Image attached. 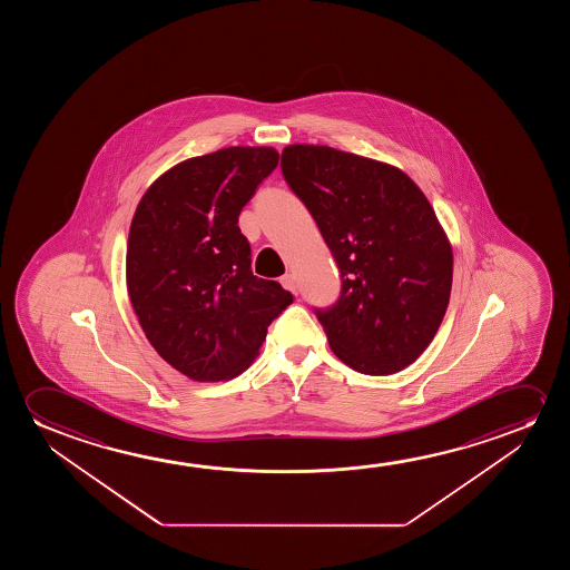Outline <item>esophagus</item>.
I'll use <instances>...</instances> for the list:
<instances>
[{"mask_svg": "<svg viewBox=\"0 0 570 570\" xmlns=\"http://www.w3.org/2000/svg\"><path fill=\"white\" fill-rule=\"evenodd\" d=\"M281 284L284 288L289 289V292H294L296 294L297 284L296 278H294V274H284L281 278Z\"/></svg>", "mask_w": 570, "mask_h": 570, "instance_id": "obj_1", "label": "esophagus"}]
</instances>
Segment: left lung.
I'll list each match as a JSON object with an SVG mask.
<instances>
[{"label": "left lung", "mask_w": 570, "mask_h": 570, "mask_svg": "<svg viewBox=\"0 0 570 570\" xmlns=\"http://www.w3.org/2000/svg\"><path fill=\"white\" fill-rule=\"evenodd\" d=\"M282 175L341 273V296L315 315L336 358L390 375L426 351L452 292V245L411 177L375 159L294 144Z\"/></svg>", "instance_id": "left-lung-1"}]
</instances>
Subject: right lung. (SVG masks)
I'll return each instance as SVG.
<instances>
[{
    "mask_svg": "<svg viewBox=\"0 0 570 570\" xmlns=\"http://www.w3.org/2000/svg\"><path fill=\"white\" fill-rule=\"evenodd\" d=\"M273 148H224L175 165L141 196L126 249V286L157 354L195 382L242 374L294 296L250 271L237 226L276 169Z\"/></svg>",
    "mask_w": 570,
    "mask_h": 570,
    "instance_id": "add662e5",
    "label": "right lung"
}]
</instances>
